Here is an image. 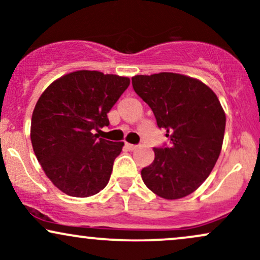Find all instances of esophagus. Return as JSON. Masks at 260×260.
I'll return each mask as SVG.
<instances>
[{
    "mask_svg": "<svg viewBox=\"0 0 260 260\" xmlns=\"http://www.w3.org/2000/svg\"><path fill=\"white\" fill-rule=\"evenodd\" d=\"M126 148L128 150H134V149H137V145L131 144V143H126Z\"/></svg>",
    "mask_w": 260,
    "mask_h": 260,
    "instance_id": "obj_1",
    "label": "esophagus"
}]
</instances>
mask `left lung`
Masks as SVG:
<instances>
[{
  "mask_svg": "<svg viewBox=\"0 0 260 260\" xmlns=\"http://www.w3.org/2000/svg\"><path fill=\"white\" fill-rule=\"evenodd\" d=\"M132 84L170 139L169 147L154 148V161L142 170L143 182L161 198H183L201 187L219 159L225 111L208 85L183 74L134 76Z\"/></svg>",
  "mask_w": 260,
  "mask_h": 260,
  "instance_id": "left-lung-1",
  "label": "left lung"
}]
</instances>
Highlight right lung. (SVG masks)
Segmentation results:
<instances>
[{
    "mask_svg": "<svg viewBox=\"0 0 260 260\" xmlns=\"http://www.w3.org/2000/svg\"><path fill=\"white\" fill-rule=\"evenodd\" d=\"M128 77L76 71L56 79L39 98L30 139L45 175L59 190L85 198L109 183L123 142L99 138L107 112L129 85Z\"/></svg>",
    "mask_w": 260,
    "mask_h": 260,
    "instance_id": "1",
    "label": "right lung"
}]
</instances>
